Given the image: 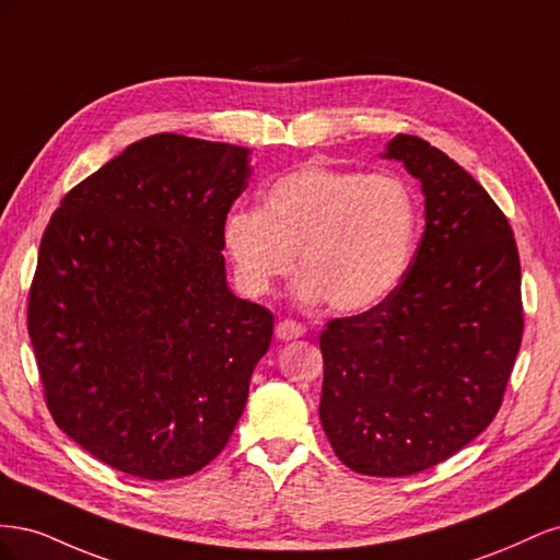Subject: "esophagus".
I'll list each match as a JSON object with an SVG mask.
<instances>
[{"label":"esophagus","mask_w":560,"mask_h":560,"mask_svg":"<svg viewBox=\"0 0 560 560\" xmlns=\"http://www.w3.org/2000/svg\"><path fill=\"white\" fill-rule=\"evenodd\" d=\"M303 334H306V327L294 319H282L276 327V336L280 338V341H294V338H301Z\"/></svg>","instance_id":"34e87169"}]
</instances>
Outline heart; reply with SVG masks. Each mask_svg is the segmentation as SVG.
<instances>
[{
	"instance_id": "obj_1",
	"label": "heart",
	"mask_w": 560,
	"mask_h": 560,
	"mask_svg": "<svg viewBox=\"0 0 560 560\" xmlns=\"http://www.w3.org/2000/svg\"><path fill=\"white\" fill-rule=\"evenodd\" d=\"M418 200L399 175L303 165L276 179L261 210L235 208L224 245L247 294L261 296L290 273L294 252L303 268L294 296L338 313L374 308L395 292L411 264Z\"/></svg>"
}]
</instances>
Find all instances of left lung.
<instances>
[{
  "label": "left lung",
  "mask_w": 560,
  "mask_h": 560,
  "mask_svg": "<svg viewBox=\"0 0 560 560\" xmlns=\"http://www.w3.org/2000/svg\"><path fill=\"white\" fill-rule=\"evenodd\" d=\"M425 196V231L395 292L319 336V420L338 460L409 477L465 448L495 418L523 334L521 261L483 186L430 142L397 135Z\"/></svg>",
  "instance_id": "1"
}]
</instances>
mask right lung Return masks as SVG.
Segmentation results:
<instances>
[{"label": "right lung", "instance_id": "obj_1", "mask_svg": "<svg viewBox=\"0 0 560 560\" xmlns=\"http://www.w3.org/2000/svg\"><path fill=\"white\" fill-rule=\"evenodd\" d=\"M249 149L151 135L60 200L39 245L27 331L48 411L105 465L189 477L222 453L268 308L226 282L224 222Z\"/></svg>", "mask_w": 560, "mask_h": 560}]
</instances>
